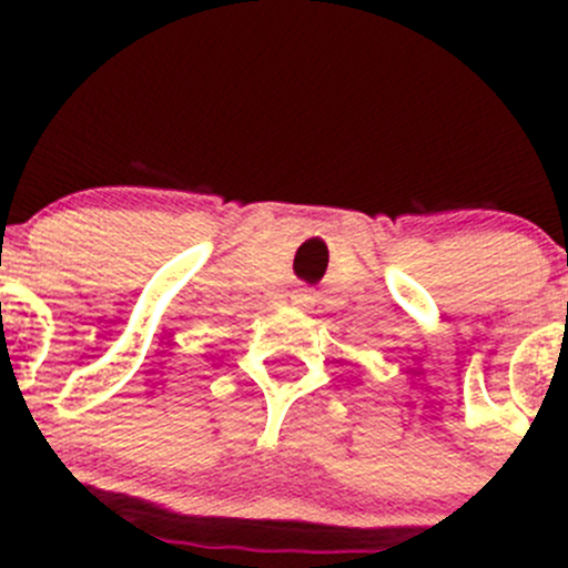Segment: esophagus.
Listing matches in <instances>:
<instances>
[{
  "mask_svg": "<svg viewBox=\"0 0 568 568\" xmlns=\"http://www.w3.org/2000/svg\"><path fill=\"white\" fill-rule=\"evenodd\" d=\"M294 302H296V305H307V302H311V294H307L305 288L294 291Z\"/></svg>",
  "mask_w": 568,
  "mask_h": 568,
  "instance_id": "34e87169",
  "label": "esophagus"
}]
</instances>
